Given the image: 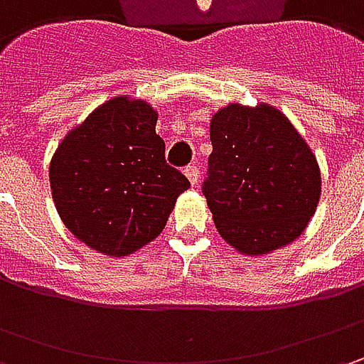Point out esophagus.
Listing matches in <instances>:
<instances>
[{
    "instance_id": "obj_1",
    "label": "esophagus",
    "mask_w": 364,
    "mask_h": 364,
    "mask_svg": "<svg viewBox=\"0 0 364 364\" xmlns=\"http://www.w3.org/2000/svg\"><path fill=\"white\" fill-rule=\"evenodd\" d=\"M198 174H200V172H198V166H196V164H192V166H186V168H184V176L188 178V182L192 184V186L198 182Z\"/></svg>"
}]
</instances>
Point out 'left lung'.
<instances>
[{"mask_svg": "<svg viewBox=\"0 0 364 364\" xmlns=\"http://www.w3.org/2000/svg\"><path fill=\"white\" fill-rule=\"evenodd\" d=\"M203 192L218 235L235 251L267 255L314 217L322 178L310 146L275 107L231 105L210 119Z\"/></svg>", "mask_w": 364, "mask_h": 364, "instance_id": "1", "label": "left lung"}]
</instances>
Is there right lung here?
I'll list each match as a JSON object with an SVG mask.
<instances>
[{"label":"right lung","mask_w":364,"mask_h":364,"mask_svg":"<svg viewBox=\"0 0 364 364\" xmlns=\"http://www.w3.org/2000/svg\"><path fill=\"white\" fill-rule=\"evenodd\" d=\"M158 111L121 95L66 133L50 160L52 200L78 241L109 257H125L154 241L186 176L166 164L156 133Z\"/></svg>","instance_id":"obj_1"}]
</instances>
